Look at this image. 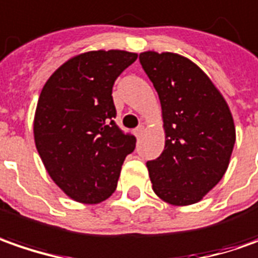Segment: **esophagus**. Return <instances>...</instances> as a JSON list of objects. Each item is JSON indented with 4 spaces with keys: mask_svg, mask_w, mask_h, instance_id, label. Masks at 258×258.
I'll return each instance as SVG.
<instances>
[{
    "mask_svg": "<svg viewBox=\"0 0 258 258\" xmlns=\"http://www.w3.org/2000/svg\"><path fill=\"white\" fill-rule=\"evenodd\" d=\"M143 133H144V125H140V127H137V128L134 130V136L137 138H140L141 136H143Z\"/></svg>",
    "mask_w": 258,
    "mask_h": 258,
    "instance_id": "1",
    "label": "esophagus"
}]
</instances>
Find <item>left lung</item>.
I'll return each instance as SVG.
<instances>
[{"mask_svg": "<svg viewBox=\"0 0 258 258\" xmlns=\"http://www.w3.org/2000/svg\"><path fill=\"white\" fill-rule=\"evenodd\" d=\"M140 62L161 102L165 146L147 161L153 190L165 203L190 206L223 178L235 143L224 97L188 58L146 51Z\"/></svg>", "mask_w": 258, "mask_h": 258, "instance_id": "obj_1", "label": "left lung"}]
</instances>
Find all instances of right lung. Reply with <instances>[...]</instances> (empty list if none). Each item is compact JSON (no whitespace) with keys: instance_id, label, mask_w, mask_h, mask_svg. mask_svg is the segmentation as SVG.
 <instances>
[{"instance_id":"add662e5","label":"right lung","mask_w":258,"mask_h":258,"mask_svg":"<svg viewBox=\"0 0 258 258\" xmlns=\"http://www.w3.org/2000/svg\"><path fill=\"white\" fill-rule=\"evenodd\" d=\"M136 52L88 51L70 58L47 80L34 117V140L44 167L70 199L98 204L117 188L136 137L117 124L112 85Z\"/></svg>"}]
</instances>
